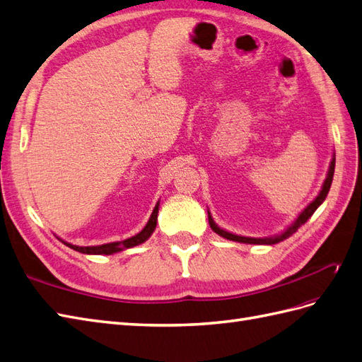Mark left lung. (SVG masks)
Segmentation results:
<instances>
[{
  "instance_id": "obj_1",
  "label": "left lung",
  "mask_w": 362,
  "mask_h": 362,
  "mask_svg": "<svg viewBox=\"0 0 362 362\" xmlns=\"http://www.w3.org/2000/svg\"><path fill=\"white\" fill-rule=\"evenodd\" d=\"M333 173H335V159H332L330 162V168H329V174L326 180H324V185H322V189L320 191V194L317 196V199H315L310 205L305 208L301 214L298 216V218H296L293 223L287 228L283 234L276 235V237H269V238H251V237H242V235H235V234H230L228 233V230H223L220 229L214 220H212L209 211H208V220H209V226L211 229L214 230V233H217L218 235H221L223 238H228V240H233V242H238V243H249V245H275V243H280L283 242V240H286L287 237H291L293 233H296L298 230L300 226H303L305 221H308L315 211H317V208L321 205V203L326 200L327 194H329V189H330V185H332V180H333Z\"/></svg>"
}]
</instances>
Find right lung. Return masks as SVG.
Returning a JSON list of instances; mask_svg holds the SVG:
<instances>
[{
  "label": "right lung",
  "mask_w": 362,
  "mask_h": 362,
  "mask_svg": "<svg viewBox=\"0 0 362 362\" xmlns=\"http://www.w3.org/2000/svg\"><path fill=\"white\" fill-rule=\"evenodd\" d=\"M157 212H159V203H157L156 208L153 209V214L150 217V220H148L146 226L137 235L132 237V238H127V240H122V242H115V243H107V245H100V246H75V245H70V243H66L64 242V245H67L69 247L75 249V251L78 252H82V254H95V255H111L115 252H119V251H124V249H128V247H133V246H137L141 245L144 242H146L148 238L151 237L153 230L156 229V225H157Z\"/></svg>",
  "instance_id": "right-lung-1"
}]
</instances>
